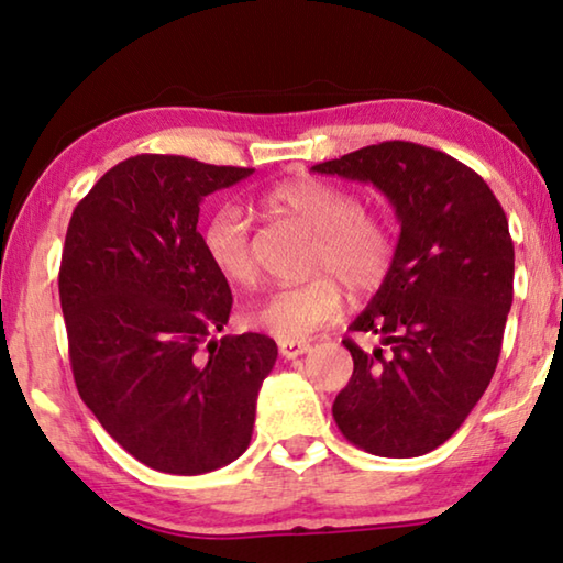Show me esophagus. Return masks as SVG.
<instances>
[{
	"label": "esophagus",
	"mask_w": 563,
	"mask_h": 563,
	"mask_svg": "<svg viewBox=\"0 0 563 563\" xmlns=\"http://www.w3.org/2000/svg\"><path fill=\"white\" fill-rule=\"evenodd\" d=\"M278 349H280L283 358H298V356H303L306 351H310V343L308 341H278Z\"/></svg>",
	"instance_id": "esophagus-1"
}]
</instances>
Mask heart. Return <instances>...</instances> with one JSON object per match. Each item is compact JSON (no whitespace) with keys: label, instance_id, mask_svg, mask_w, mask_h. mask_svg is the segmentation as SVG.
Listing matches in <instances>:
<instances>
[{"label":"heart","instance_id":"b5f03b06","mask_svg":"<svg viewBox=\"0 0 563 563\" xmlns=\"http://www.w3.org/2000/svg\"><path fill=\"white\" fill-rule=\"evenodd\" d=\"M265 201L316 234L310 265L331 275L271 292L247 308V323L280 341H306L341 316L343 290L335 277L351 292H368L384 280L394 255L391 234L379 217L364 212L354 191L323 179L280 181L267 189ZM250 232V220L234 205L217 209L201 232L209 263L230 283L247 285L257 275Z\"/></svg>","mask_w":563,"mask_h":563}]
</instances>
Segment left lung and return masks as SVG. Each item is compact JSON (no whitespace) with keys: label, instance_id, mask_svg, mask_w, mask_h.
<instances>
[{"label":"left lung","instance_id":"left-lung-1","mask_svg":"<svg viewBox=\"0 0 563 563\" xmlns=\"http://www.w3.org/2000/svg\"><path fill=\"white\" fill-rule=\"evenodd\" d=\"M313 172L374 184L401 230L384 283L351 323L382 346L343 341L354 374L333 419L372 455L419 457L457 432L496 372L514 303L506 212L473 169L409 141L351 151Z\"/></svg>","mask_w":563,"mask_h":563}]
</instances>
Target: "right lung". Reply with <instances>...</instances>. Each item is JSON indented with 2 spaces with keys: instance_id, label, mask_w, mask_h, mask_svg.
Returning a JSON list of instances; mask_svg holds the SVG:
<instances>
[{
  "instance_id": "right-lung-1",
  "label": "right lung",
  "mask_w": 563,
  "mask_h": 563,
  "mask_svg": "<svg viewBox=\"0 0 563 563\" xmlns=\"http://www.w3.org/2000/svg\"><path fill=\"white\" fill-rule=\"evenodd\" d=\"M253 172L131 156L100 176L67 224L60 306L75 387L129 455L162 473L201 475L238 460L278 358L263 333L209 339L228 325L232 292L201 247L199 205Z\"/></svg>"
}]
</instances>
